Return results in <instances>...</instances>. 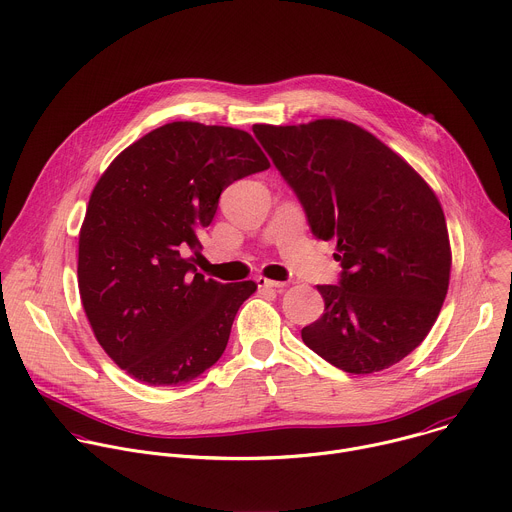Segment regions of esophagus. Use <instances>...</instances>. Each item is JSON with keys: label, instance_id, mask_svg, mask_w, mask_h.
Here are the masks:
<instances>
[{"label": "esophagus", "instance_id": "esophagus-1", "mask_svg": "<svg viewBox=\"0 0 512 512\" xmlns=\"http://www.w3.org/2000/svg\"><path fill=\"white\" fill-rule=\"evenodd\" d=\"M255 283H257L259 289H283V287H287L285 281H273V279H267V277H257Z\"/></svg>", "mask_w": 512, "mask_h": 512}]
</instances>
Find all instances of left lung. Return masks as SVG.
Wrapping results in <instances>:
<instances>
[{
  "label": "left lung",
  "mask_w": 512,
  "mask_h": 512,
  "mask_svg": "<svg viewBox=\"0 0 512 512\" xmlns=\"http://www.w3.org/2000/svg\"><path fill=\"white\" fill-rule=\"evenodd\" d=\"M253 132L301 203L315 239H335L337 285H317L323 315L309 350L348 374L386 370L432 329L450 279L442 207L416 170L346 120Z\"/></svg>",
  "instance_id": "8db88e82"
}]
</instances>
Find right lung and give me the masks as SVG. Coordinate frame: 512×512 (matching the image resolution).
Instances as JSON below:
<instances>
[{
    "label": "right lung",
    "mask_w": 512,
    "mask_h": 512,
    "mask_svg": "<svg viewBox=\"0 0 512 512\" xmlns=\"http://www.w3.org/2000/svg\"><path fill=\"white\" fill-rule=\"evenodd\" d=\"M267 168L245 130L170 122L100 177L80 231V297L98 344L134 380L187 384L223 356L257 285L197 273L199 237L221 193Z\"/></svg>",
    "instance_id": "1"
}]
</instances>
